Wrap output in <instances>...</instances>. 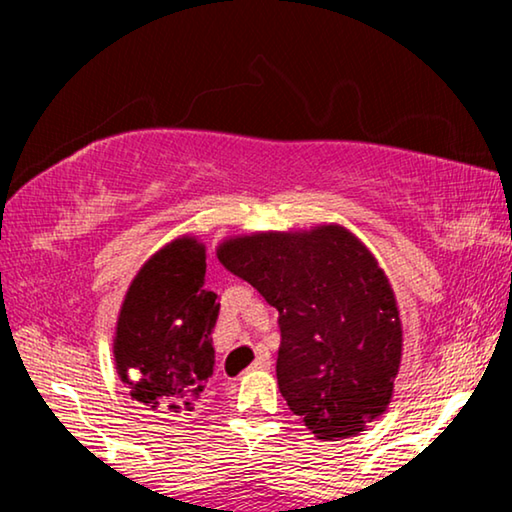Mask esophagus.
Listing matches in <instances>:
<instances>
[{"label":"esophagus","mask_w":512,"mask_h":512,"mask_svg":"<svg viewBox=\"0 0 512 512\" xmlns=\"http://www.w3.org/2000/svg\"><path fill=\"white\" fill-rule=\"evenodd\" d=\"M253 368H257V370H268V368H271V354H268L266 348H259L257 350V359L253 361Z\"/></svg>","instance_id":"obj_1"}]
</instances>
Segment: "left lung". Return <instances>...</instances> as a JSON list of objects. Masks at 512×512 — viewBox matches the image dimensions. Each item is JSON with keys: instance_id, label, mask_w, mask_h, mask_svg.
<instances>
[{"instance_id": "obj_1", "label": "left lung", "mask_w": 512, "mask_h": 512, "mask_svg": "<svg viewBox=\"0 0 512 512\" xmlns=\"http://www.w3.org/2000/svg\"><path fill=\"white\" fill-rule=\"evenodd\" d=\"M219 262L280 311L277 384L316 438L354 436L386 411L402 359L400 311L352 232H259L225 241Z\"/></svg>"}]
</instances>
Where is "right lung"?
Here are the masks:
<instances>
[{
    "label": "right lung",
    "instance_id": "right-lung-1",
    "mask_svg": "<svg viewBox=\"0 0 512 512\" xmlns=\"http://www.w3.org/2000/svg\"><path fill=\"white\" fill-rule=\"evenodd\" d=\"M203 284L205 246L176 239L140 268L119 311V377L133 400L167 420L198 411L214 372L212 332L221 302Z\"/></svg>",
    "mask_w": 512,
    "mask_h": 512
}]
</instances>
